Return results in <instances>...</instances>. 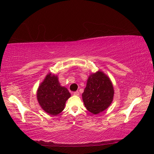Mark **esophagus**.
<instances>
[{"mask_svg":"<svg viewBox=\"0 0 154 154\" xmlns=\"http://www.w3.org/2000/svg\"><path fill=\"white\" fill-rule=\"evenodd\" d=\"M73 94L74 95H76V96H78V95L79 94V92H78V91H76V92H73Z\"/></svg>","mask_w":154,"mask_h":154,"instance_id":"esophagus-1","label":"esophagus"}]
</instances>
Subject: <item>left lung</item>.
<instances>
[{
	"label": "left lung",
	"mask_w": 154,
	"mask_h": 154,
	"mask_svg": "<svg viewBox=\"0 0 154 154\" xmlns=\"http://www.w3.org/2000/svg\"><path fill=\"white\" fill-rule=\"evenodd\" d=\"M113 95L114 89L110 79L103 72L98 71L88 77L82 98L86 109L95 115L110 106Z\"/></svg>",
	"instance_id": "1"
}]
</instances>
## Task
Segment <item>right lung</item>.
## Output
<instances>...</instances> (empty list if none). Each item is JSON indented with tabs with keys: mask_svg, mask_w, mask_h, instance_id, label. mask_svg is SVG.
<instances>
[{
	"mask_svg": "<svg viewBox=\"0 0 154 154\" xmlns=\"http://www.w3.org/2000/svg\"><path fill=\"white\" fill-rule=\"evenodd\" d=\"M38 102L44 111L51 116H56L64 110L66 101L71 94L60 85L58 76L49 73L41 83L36 94Z\"/></svg>",
	"mask_w": 154,
	"mask_h": 154,
	"instance_id": "obj_1",
	"label": "right lung"
}]
</instances>
